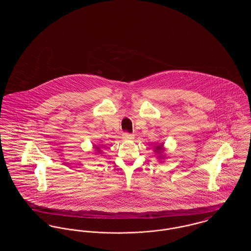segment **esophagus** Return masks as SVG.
I'll list each match as a JSON object with an SVG mask.
<instances>
[{"label":"esophagus","mask_w":251,"mask_h":251,"mask_svg":"<svg viewBox=\"0 0 251 251\" xmlns=\"http://www.w3.org/2000/svg\"><path fill=\"white\" fill-rule=\"evenodd\" d=\"M122 137L126 140H131V139L134 138V135L132 133H130V132H123Z\"/></svg>","instance_id":"34e87169"}]
</instances>
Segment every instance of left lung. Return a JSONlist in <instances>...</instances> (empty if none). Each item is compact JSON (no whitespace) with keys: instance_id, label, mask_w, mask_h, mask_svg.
I'll use <instances>...</instances> for the list:
<instances>
[{"instance_id":"left-lung-1","label":"left lung","mask_w":251,"mask_h":251,"mask_svg":"<svg viewBox=\"0 0 251 251\" xmlns=\"http://www.w3.org/2000/svg\"><path fill=\"white\" fill-rule=\"evenodd\" d=\"M155 150H156V152H163V151H164V149H163V144L161 145H159V146H157V147H155Z\"/></svg>"}]
</instances>
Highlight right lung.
<instances>
[{
	"instance_id": "right-lung-1",
	"label": "right lung",
	"mask_w": 251,
	"mask_h": 251,
	"mask_svg": "<svg viewBox=\"0 0 251 251\" xmlns=\"http://www.w3.org/2000/svg\"><path fill=\"white\" fill-rule=\"evenodd\" d=\"M95 149L96 150H97V151H99V150H100V147H98V146H95Z\"/></svg>"
}]
</instances>
